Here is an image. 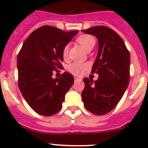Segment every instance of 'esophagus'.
<instances>
[{
    "instance_id": "34e87169",
    "label": "esophagus",
    "mask_w": 148,
    "mask_h": 148,
    "mask_svg": "<svg viewBox=\"0 0 148 148\" xmlns=\"http://www.w3.org/2000/svg\"><path fill=\"white\" fill-rule=\"evenodd\" d=\"M75 82H80V81H82V79L81 78H78V77H75Z\"/></svg>"
}]
</instances>
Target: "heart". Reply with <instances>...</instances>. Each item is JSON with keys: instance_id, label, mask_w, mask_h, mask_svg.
Listing matches in <instances>:
<instances>
[{"instance_id": "obj_1", "label": "heart", "mask_w": 148, "mask_h": 148, "mask_svg": "<svg viewBox=\"0 0 148 148\" xmlns=\"http://www.w3.org/2000/svg\"><path fill=\"white\" fill-rule=\"evenodd\" d=\"M77 42L82 46L86 51H90L93 48L95 44V39L93 36L90 35H82L78 36L77 38ZM69 46H64L63 48L62 55L64 58H66L68 56ZM87 68V64L86 63L82 62H73L68 66V70L75 75H80Z\"/></svg>"}]
</instances>
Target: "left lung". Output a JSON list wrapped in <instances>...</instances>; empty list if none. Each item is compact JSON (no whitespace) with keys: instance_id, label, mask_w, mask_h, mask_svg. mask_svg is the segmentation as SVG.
Wrapping results in <instances>:
<instances>
[{"instance_id":"obj_1","label":"left lung","mask_w":148,"mask_h":148,"mask_svg":"<svg viewBox=\"0 0 148 148\" xmlns=\"http://www.w3.org/2000/svg\"><path fill=\"white\" fill-rule=\"evenodd\" d=\"M82 32L95 35L99 41V53L91 70L99 78L94 82L84 78L82 100L90 113L104 115L116 108L127 87L130 53L122 38L109 27L96 26Z\"/></svg>"}]
</instances>
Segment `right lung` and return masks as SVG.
I'll use <instances>...</instances> for the list:
<instances>
[{
    "instance_id": "1",
    "label": "right lung",
    "mask_w": 148,
    "mask_h": 148,
    "mask_svg": "<svg viewBox=\"0 0 148 148\" xmlns=\"http://www.w3.org/2000/svg\"><path fill=\"white\" fill-rule=\"evenodd\" d=\"M78 32L43 26L29 35L18 53V87L30 108L38 114L53 116L62 108L74 78L66 72L61 78L52 75L53 71L63 69V48Z\"/></svg>"
}]
</instances>
